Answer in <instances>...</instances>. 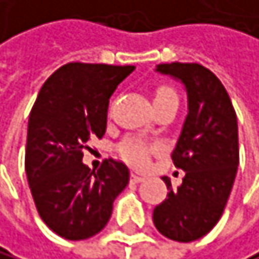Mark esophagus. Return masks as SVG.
I'll return each instance as SVG.
<instances>
[{
    "label": "esophagus",
    "mask_w": 259,
    "mask_h": 259,
    "mask_svg": "<svg viewBox=\"0 0 259 259\" xmlns=\"http://www.w3.org/2000/svg\"><path fill=\"white\" fill-rule=\"evenodd\" d=\"M131 180H132L134 183H140V182H143V180H145V177L140 175V174H132L131 175Z\"/></svg>",
    "instance_id": "obj_1"
}]
</instances>
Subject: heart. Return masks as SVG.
I'll return each mask as SVG.
<instances>
[{"label": "heart", "instance_id": "1", "mask_svg": "<svg viewBox=\"0 0 259 259\" xmlns=\"http://www.w3.org/2000/svg\"><path fill=\"white\" fill-rule=\"evenodd\" d=\"M168 97H177L175 91L168 85H161V87H157L154 92V102L164 100V98H168ZM117 151L124 161L131 162L137 167H143L148 164L149 146L145 142L138 140V138H127L125 142L119 145Z\"/></svg>", "mask_w": 259, "mask_h": 259}]
</instances>
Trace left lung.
Here are the masks:
<instances>
[{"label":"left lung","mask_w":259,"mask_h":259,"mask_svg":"<svg viewBox=\"0 0 259 259\" xmlns=\"http://www.w3.org/2000/svg\"><path fill=\"white\" fill-rule=\"evenodd\" d=\"M157 71L180 79L188 92V116L172 153L185 170L174 188L164 177L167 199L154 207L156 229L167 239L193 242L213 229L223 215L239 165L237 116L218 77L199 63H161Z\"/></svg>","instance_id":"8db88e82"}]
</instances>
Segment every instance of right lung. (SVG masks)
Segmentation results:
<instances>
[{
    "mask_svg": "<svg viewBox=\"0 0 259 259\" xmlns=\"http://www.w3.org/2000/svg\"><path fill=\"white\" fill-rule=\"evenodd\" d=\"M132 65L71 62L49 76L28 119L25 172L41 220L55 234L82 240L100 232L114 199L128 185V168L106 159L94 172L82 164L89 142L106 131L110 97Z\"/></svg>",
    "mask_w": 259,
    "mask_h": 259,
    "instance_id": "1",
    "label": "right lung"
}]
</instances>
